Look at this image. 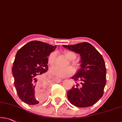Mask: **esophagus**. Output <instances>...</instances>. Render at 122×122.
Returning a JSON list of instances; mask_svg holds the SVG:
<instances>
[{
  "label": "esophagus",
  "mask_w": 122,
  "mask_h": 122,
  "mask_svg": "<svg viewBox=\"0 0 122 122\" xmlns=\"http://www.w3.org/2000/svg\"><path fill=\"white\" fill-rule=\"evenodd\" d=\"M56 80H57V81H61V79H56Z\"/></svg>",
  "instance_id": "obj_1"
}]
</instances>
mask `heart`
<instances>
[{
    "label": "heart",
    "mask_w": 122,
    "mask_h": 122,
    "mask_svg": "<svg viewBox=\"0 0 122 122\" xmlns=\"http://www.w3.org/2000/svg\"><path fill=\"white\" fill-rule=\"evenodd\" d=\"M65 55L66 57L70 61H73L76 58L75 53L71 52V51H68V52H65ZM57 56V52H53L49 54L48 57V62L49 64L53 65L55 63ZM72 63L74 65L76 64L74 62ZM49 71L52 75L57 77H66L73 74L74 73V69L73 67L70 66L65 67V68H61V67L56 65V66L51 67Z\"/></svg>",
    "instance_id": "1"
}]
</instances>
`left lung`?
Listing matches in <instances>:
<instances>
[{
    "label": "left lung",
    "mask_w": 122,
    "mask_h": 122,
    "mask_svg": "<svg viewBox=\"0 0 122 122\" xmlns=\"http://www.w3.org/2000/svg\"><path fill=\"white\" fill-rule=\"evenodd\" d=\"M63 46L81 56V68L71 77L76 84L68 91V100L77 107L91 106L103 96L106 84V68L103 58L87 42Z\"/></svg>",
    "instance_id": "8db88e82"
}]
</instances>
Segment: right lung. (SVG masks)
Wrapping results in <instances>:
<instances>
[{
	"mask_svg": "<svg viewBox=\"0 0 122 122\" xmlns=\"http://www.w3.org/2000/svg\"><path fill=\"white\" fill-rule=\"evenodd\" d=\"M56 47L45 42L32 41L17 51L12 73L17 95L25 103L34 105L45 100L48 86L41 75L48 70L47 57ZM39 88H42V92L37 96L36 90Z\"/></svg>",
	"mask_w": 122,
	"mask_h": 122,
	"instance_id": "right-lung-1",
	"label": "right lung"
}]
</instances>
